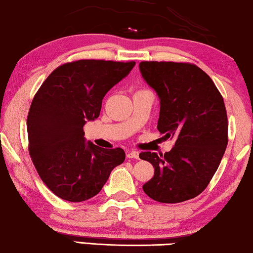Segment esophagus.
<instances>
[{
    "mask_svg": "<svg viewBox=\"0 0 253 253\" xmlns=\"http://www.w3.org/2000/svg\"><path fill=\"white\" fill-rule=\"evenodd\" d=\"M126 157L129 159H139V152H138V151H129L126 153Z\"/></svg>",
    "mask_w": 253,
    "mask_h": 253,
    "instance_id": "obj_1",
    "label": "esophagus"
}]
</instances>
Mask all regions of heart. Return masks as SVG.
Listing matches in <instances>:
<instances>
[{
  "label": "heart",
  "instance_id": "1",
  "mask_svg": "<svg viewBox=\"0 0 253 253\" xmlns=\"http://www.w3.org/2000/svg\"><path fill=\"white\" fill-rule=\"evenodd\" d=\"M138 92H140V91H138Z\"/></svg>",
  "mask_w": 253,
  "mask_h": 253
}]
</instances>
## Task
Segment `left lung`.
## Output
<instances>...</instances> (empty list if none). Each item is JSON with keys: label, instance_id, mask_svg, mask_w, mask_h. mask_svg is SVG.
I'll return each instance as SVG.
<instances>
[{"label": "left lung", "instance_id": "obj_1", "mask_svg": "<svg viewBox=\"0 0 253 253\" xmlns=\"http://www.w3.org/2000/svg\"><path fill=\"white\" fill-rule=\"evenodd\" d=\"M139 70L160 100L158 130L166 138H175L170 152L139 154L154 167L144 192L165 204L195 198L209 185L228 144L222 95L195 64L145 61Z\"/></svg>", "mask_w": 253, "mask_h": 253}]
</instances>
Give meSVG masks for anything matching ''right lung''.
<instances>
[{
	"instance_id": "obj_1",
	"label": "right lung",
	"mask_w": 253,
	"mask_h": 253,
	"mask_svg": "<svg viewBox=\"0 0 253 253\" xmlns=\"http://www.w3.org/2000/svg\"><path fill=\"white\" fill-rule=\"evenodd\" d=\"M136 62L79 60L55 69L34 95L27 115L29 152L42 182L60 198L87 200L123 164L122 148L86 141L87 121L98 119L106 93Z\"/></svg>"
}]
</instances>
